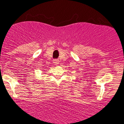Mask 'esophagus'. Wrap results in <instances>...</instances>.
I'll list each match as a JSON object with an SVG mask.
<instances>
[{"label":"esophagus","mask_w":124,"mask_h":124,"mask_svg":"<svg viewBox=\"0 0 124 124\" xmlns=\"http://www.w3.org/2000/svg\"><path fill=\"white\" fill-rule=\"evenodd\" d=\"M53 62H54V63L56 65H58L59 63V59H53Z\"/></svg>","instance_id":"obj_1"}]
</instances>
